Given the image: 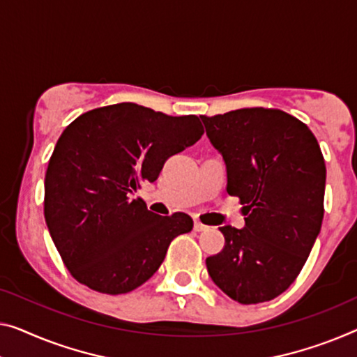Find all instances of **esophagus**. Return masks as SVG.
Returning <instances> with one entry per match:
<instances>
[{
	"label": "esophagus",
	"mask_w": 357,
	"mask_h": 357,
	"mask_svg": "<svg viewBox=\"0 0 357 357\" xmlns=\"http://www.w3.org/2000/svg\"><path fill=\"white\" fill-rule=\"evenodd\" d=\"M194 229H195L197 232H204V231H206V229H208V226L202 225V222H200V221H195V222H194Z\"/></svg>",
	"instance_id": "esophagus-1"
}]
</instances>
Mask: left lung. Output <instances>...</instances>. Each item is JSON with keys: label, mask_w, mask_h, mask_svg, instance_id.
Segmentation results:
<instances>
[{"label": "left lung", "mask_w": 357, "mask_h": 357, "mask_svg": "<svg viewBox=\"0 0 357 357\" xmlns=\"http://www.w3.org/2000/svg\"><path fill=\"white\" fill-rule=\"evenodd\" d=\"M222 155L227 194L245 227L222 226L225 248L206 258L213 282L242 305L274 300L305 266L321 232L326 162L310 128L279 109L200 116Z\"/></svg>", "instance_id": "1"}]
</instances>
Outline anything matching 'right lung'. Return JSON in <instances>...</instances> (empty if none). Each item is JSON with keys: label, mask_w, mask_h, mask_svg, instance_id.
Instances as JSON below:
<instances>
[{"label": "right lung", "mask_w": 357, "mask_h": 357, "mask_svg": "<svg viewBox=\"0 0 357 357\" xmlns=\"http://www.w3.org/2000/svg\"><path fill=\"white\" fill-rule=\"evenodd\" d=\"M202 135L199 116L132 102L89 110L63 130L46 169L45 218L79 284L128 294L157 273L174 237L192 231L185 213L158 216L131 195Z\"/></svg>", "instance_id": "obj_1"}]
</instances>
